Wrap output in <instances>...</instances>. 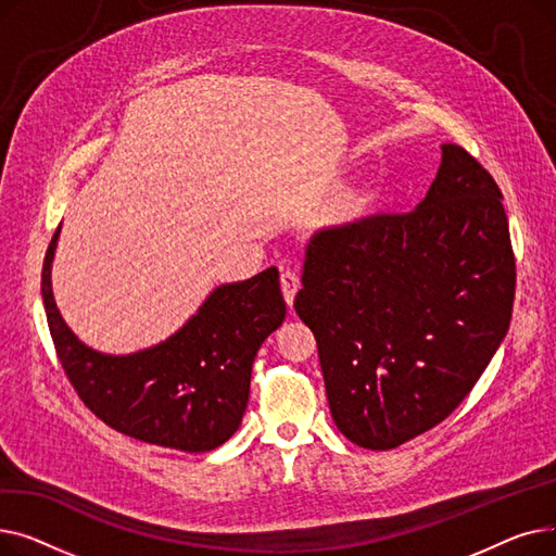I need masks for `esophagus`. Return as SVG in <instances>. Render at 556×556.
<instances>
[{
  "mask_svg": "<svg viewBox=\"0 0 556 556\" xmlns=\"http://www.w3.org/2000/svg\"><path fill=\"white\" fill-rule=\"evenodd\" d=\"M279 281H281V293H283L286 304L293 306L295 295H298V290H300V277H298L295 273L286 270V273H281V279H279Z\"/></svg>",
  "mask_w": 556,
  "mask_h": 556,
  "instance_id": "1",
  "label": "esophagus"
}]
</instances>
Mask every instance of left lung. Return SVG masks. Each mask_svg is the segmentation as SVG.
<instances>
[{
  "instance_id": "8db88e82",
  "label": "left lung",
  "mask_w": 556,
  "mask_h": 556,
  "mask_svg": "<svg viewBox=\"0 0 556 556\" xmlns=\"http://www.w3.org/2000/svg\"><path fill=\"white\" fill-rule=\"evenodd\" d=\"M503 193L462 146L417 210L315 233L295 311L338 430L390 451L442 424L498 352L516 261Z\"/></svg>"
}]
</instances>
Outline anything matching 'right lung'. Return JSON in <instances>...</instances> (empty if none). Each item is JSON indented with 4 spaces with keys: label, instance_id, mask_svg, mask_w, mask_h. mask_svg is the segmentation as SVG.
Masks as SVG:
<instances>
[{
    "label": "right lung",
    "instance_id": "obj_1",
    "mask_svg": "<svg viewBox=\"0 0 556 556\" xmlns=\"http://www.w3.org/2000/svg\"><path fill=\"white\" fill-rule=\"evenodd\" d=\"M58 225L42 266L47 325L70 383L110 428L139 442L204 453L239 430L252 363L286 317L277 268L223 283L168 340L128 356L83 344L55 306L51 263Z\"/></svg>",
    "mask_w": 556,
    "mask_h": 556
}]
</instances>
